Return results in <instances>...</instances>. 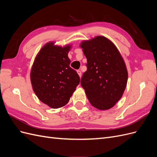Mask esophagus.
Wrapping results in <instances>:
<instances>
[{"label":"esophagus","mask_w":157,"mask_h":157,"mask_svg":"<svg viewBox=\"0 0 157 157\" xmlns=\"http://www.w3.org/2000/svg\"><path fill=\"white\" fill-rule=\"evenodd\" d=\"M77 73H78V75H79V77H81V75H82V73H81V71H79V70H78L77 71Z\"/></svg>","instance_id":"34e87169"}]
</instances>
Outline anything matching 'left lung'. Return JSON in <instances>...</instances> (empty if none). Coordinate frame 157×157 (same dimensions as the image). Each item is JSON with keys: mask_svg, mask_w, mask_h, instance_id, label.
Instances as JSON below:
<instances>
[{"mask_svg": "<svg viewBox=\"0 0 157 157\" xmlns=\"http://www.w3.org/2000/svg\"><path fill=\"white\" fill-rule=\"evenodd\" d=\"M87 59V70L80 80L92 105L106 110L119 101L126 86L128 71L115 45L98 36L80 44Z\"/></svg>", "mask_w": 157, "mask_h": 157, "instance_id": "1", "label": "left lung"}]
</instances>
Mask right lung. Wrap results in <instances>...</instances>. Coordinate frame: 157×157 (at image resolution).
<instances>
[{
  "label": "right lung",
  "mask_w": 157,
  "mask_h": 157,
  "mask_svg": "<svg viewBox=\"0 0 157 157\" xmlns=\"http://www.w3.org/2000/svg\"><path fill=\"white\" fill-rule=\"evenodd\" d=\"M70 48L69 45L62 48L48 42L41 48L32 66L33 89L42 103L53 109L65 105L80 82L78 75L69 66Z\"/></svg>",
  "instance_id": "add662e5"
}]
</instances>
